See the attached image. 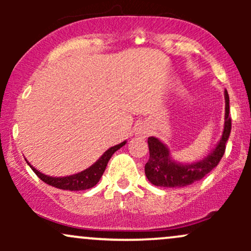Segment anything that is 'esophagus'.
<instances>
[{
	"mask_svg": "<svg viewBox=\"0 0 251 251\" xmlns=\"http://www.w3.org/2000/svg\"><path fill=\"white\" fill-rule=\"evenodd\" d=\"M137 134L142 135V137L145 138V137H148V135L150 134V131H149V128L146 127L145 125H143V124H142V125H140L139 127L137 128Z\"/></svg>",
	"mask_w": 251,
	"mask_h": 251,
	"instance_id": "34e87169",
	"label": "esophagus"
}]
</instances>
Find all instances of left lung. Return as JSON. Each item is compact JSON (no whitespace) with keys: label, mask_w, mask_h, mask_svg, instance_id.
Masks as SVG:
<instances>
[{"label":"left lung","mask_w":251,"mask_h":251,"mask_svg":"<svg viewBox=\"0 0 251 251\" xmlns=\"http://www.w3.org/2000/svg\"><path fill=\"white\" fill-rule=\"evenodd\" d=\"M226 97V122L221 140L214 151L197 163L181 164L170 157L168 146L164 145L158 138L150 137L148 139L150 158L145 164V175L148 179L155 186L160 188H183L201 180L218 165L226 152V144L231 131V118L229 117V94L224 92Z\"/></svg>","instance_id":"1"}]
</instances>
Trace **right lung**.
Returning a JSON list of instances; mask_svg holds the SVG:
<instances>
[{
	"instance_id": "right-lung-1",
	"label": "right lung",
	"mask_w": 251,
	"mask_h": 251,
	"mask_svg": "<svg viewBox=\"0 0 251 251\" xmlns=\"http://www.w3.org/2000/svg\"><path fill=\"white\" fill-rule=\"evenodd\" d=\"M126 142H123L118 145L113 146V148L108 149L107 151L103 153L99 159L92 166H89L88 169L83 170V171L79 172V174L67 176V177H50L42 172L37 171L33 165H30L28 163V165L30 166V169L35 172V175L40 178L42 181H45L46 184H50V185L54 186V188L61 189V190H70V191H81V190H87L93 188L98 181L100 180L101 176L105 171L106 166H107L108 160L111 159V157L116 151H118L120 148H123L125 145Z\"/></svg>"
}]
</instances>
